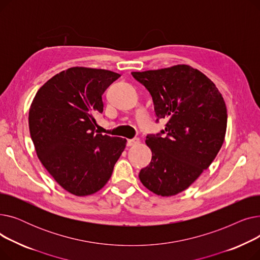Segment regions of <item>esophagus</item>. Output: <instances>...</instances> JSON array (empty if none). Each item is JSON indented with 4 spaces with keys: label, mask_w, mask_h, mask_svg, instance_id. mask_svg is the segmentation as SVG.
I'll return each instance as SVG.
<instances>
[{
    "label": "esophagus",
    "mask_w": 260,
    "mask_h": 260,
    "mask_svg": "<svg viewBox=\"0 0 260 260\" xmlns=\"http://www.w3.org/2000/svg\"><path fill=\"white\" fill-rule=\"evenodd\" d=\"M140 142V140L138 139V138H136V139H129V140H127V145L128 146H134V145H136V144H138Z\"/></svg>",
    "instance_id": "1"
}]
</instances>
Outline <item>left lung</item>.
<instances>
[{"instance_id":"obj_1","label":"left lung","mask_w":260,"mask_h":260,"mask_svg":"<svg viewBox=\"0 0 260 260\" xmlns=\"http://www.w3.org/2000/svg\"><path fill=\"white\" fill-rule=\"evenodd\" d=\"M152 94L161 135H149V166L139 173L142 184L162 197L175 196L207 170L223 144L226 106L216 85L200 71L179 64L156 71L133 72ZM157 119V120H158Z\"/></svg>"}]
</instances>
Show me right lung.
I'll list each match as a JSON object with an SVG mask.
<instances>
[{
	"label": "right lung",
	"mask_w": 260,
	"mask_h": 260,
	"mask_svg": "<svg viewBox=\"0 0 260 260\" xmlns=\"http://www.w3.org/2000/svg\"><path fill=\"white\" fill-rule=\"evenodd\" d=\"M119 74L71 67L40 87L28 115L29 132L43 167L65 190L83 197L111 178L126 139L99 134L102 94Z\"/></svg>",
	"instance_id": "1"
}]
</instances>
